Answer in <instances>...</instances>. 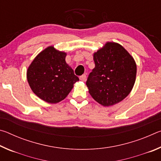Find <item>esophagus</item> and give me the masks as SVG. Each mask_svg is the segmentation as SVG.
I'll use <instances>...</instances> for the list:
<instances>
[{"label":"esophagus","instance_id":"34e87169","mask_svg":"<svg viewBox=\"0 0 161 161\" xmlns=\"http://www.w3.org/2000/svg\"><path fill=\"white\" fill-rule=\"evenodd\" d=\"M86 75H81V77H80V80H81V81H85V80H86Z\"/></svg>","mask_w":161,"mask_h":161}]
</instances>
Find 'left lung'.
Masks as SVG:
<instances>
[{"mask_svg": "<svg viewBox=\"0 0 161 161\" xmlns=\"http://www.w3.org/2000/svg\"><path fill=\"white\" fill-rule=\"evenodd\" d=\"M94 61L95 67L86 82L89 93L103 107L121 102L134 85V59L119 43L108 42L94 53Z\"/></svg>", "mask_w": 161, "mask_h": 161, "instance_id": "1", "label": "left lung"}]
</instances>
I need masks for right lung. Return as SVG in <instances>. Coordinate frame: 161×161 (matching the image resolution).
<instances>
[{
    "mask_svg": "<svg viewBox=\"0 0 161 161\" xmlns=\"http://www.w3.org/2000/svg\"><path fill=\"white\" fill-rule=\"evenodd\" d=\"M67 53L50 46L36 56L27 71V80L32 91L45 102L56 103L69 94L79 81L67 64Z\"/></svg>",
    "mask_w": 161,
    "mask_h": 161,
    "instance_id": "1",
    "label": "right lung"
}]
</instances>
